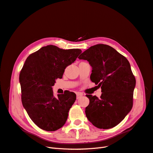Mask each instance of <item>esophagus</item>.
I'll list each match as a JSON object with an SVG mask.
<instances>
[{
	"instance_id": "1",
	"label": "esophagus",
	"mask_w": 153,
	"mask_h": 153,
	"mask_svg": "<svg viewBox=\"0 0 153 153\" xmlns=\"http://www.w3.org/2000/svg\"><path fill=\"white\" fill-rule=\"evenodd\" d=\"M82 96H83V94H80V93H77V94H76V99H78L79 98H80V97H82Z\"/></svg>"
}]
</instances>
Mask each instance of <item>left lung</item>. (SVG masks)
I'll list each match as a JSON object with an SVG mask.
<instances>
[{
  "mask_svg": "<svg viewBox=\"0 0 153 153\" xmlns=\"http://www.w3.org/2000/svg\"><path fill=\"white\" fill-rule=\"evenodd\" d=\"M78 58L87 60L92 70L91 82L101 87L100 99L91 95L85 108L88 120L99 129H108L118 125L132 108L136 78L127 58L107 45L90 47Z\"/></svg>",
  "mask_w": 153,
  "mask_h": 153,
  "instance_id": "1",
  "label": "left lung"
}]
</instances>
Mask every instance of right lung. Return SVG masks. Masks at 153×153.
<instances>
[{"mask_svg":"<svg viewBox=\"0 0 153 153\" xmlns=\"http://www.w3.org/2000/svg\"><path fill=\"white\" fill-rule=\"evenodd\" d=\"M81 53L80 49L48 45L30 54L24 63L19 75L22 105L41 129L55 131L65 124L76 94L66 91L56 98L52 87Z\"/></svg>","mask_w":153,"mask_h":153,"instance_id":"obj_1","label":"right lung"}]
</instances>
